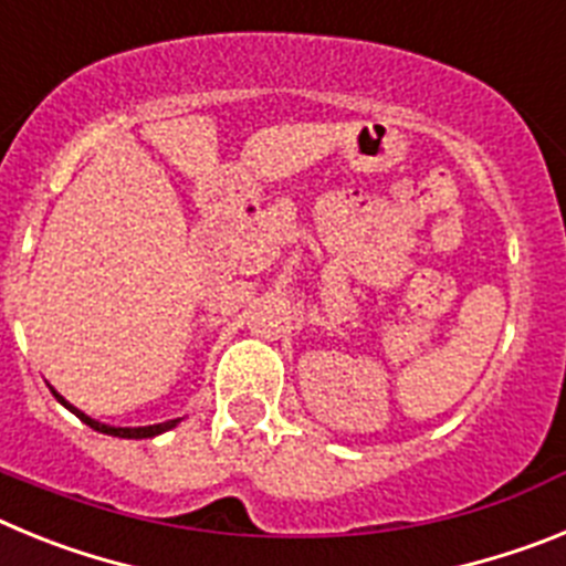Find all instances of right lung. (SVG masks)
<instances>
[{
    "instance_id": "right-lung-1",
    "label": "right lung",
    "mask_w": 566,
    "mask_h": 566,
    "mask_svg": "<svg viewBox=\"0 0 566 566\" xmlns=\"http://www.w3.org/2000/svg\"><path fill=\"white\" fill-rule=\"evenodd\" d=\"M50 391H53V388H50ZM53 397H56L59 402H62L70 413H76V417L82 419L84 424H90V428H93V431L107 433V437H118V439H153V437H158V433H164V431H172L175 424L181 422V419H169V422L144 424V428H115V424H104V422H98V419L87 417V413H84V411H78L76 405H70L67 399H64L62 394H59V391H53Z\"/></svg>"
}]
</instances>
